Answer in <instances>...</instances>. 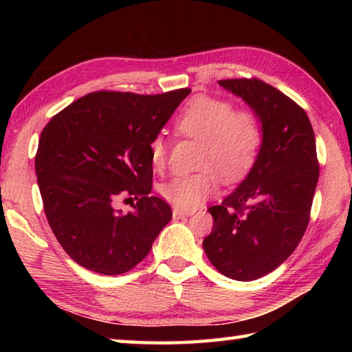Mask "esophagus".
Here are the masks:
<instances>
[{"mask_svg": "<svg viewBox=\"0 0 352 352\" xmlns=\"http://www.w3.org/2000/svg\"><path fill=\"white\" fill-rule=\"evenodd\" d=\"M172 216H174V219H183V218H189V216H192V213L180 210V208H174V210H172Z\"/></svg>", "mask_w": 352, "mask_h": 352, "instance_id": "1", "label": "esophagus"}]
</instances>
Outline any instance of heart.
<instances>
[{"label":"heart","instance_id":"b5f03b06","mask_svg":"<svg viewBox=\"0 0 352 352\" xmlns=\"http://www.w3.org/2000/svg\"><path fill=\"white\" fill-rule=\"evenodd\" d=\"M184 136L201 142L195 174L174 175L160 186V195L180 210H193L218 189V175L236 183L248 174L261 145V126L251 110H233L231 102L198 95L186 104L175 121ZM153 168L166 163V145L162 138L151 144Z\"/></svg>","mask_w":352,"mask_h":352}]
</instances>
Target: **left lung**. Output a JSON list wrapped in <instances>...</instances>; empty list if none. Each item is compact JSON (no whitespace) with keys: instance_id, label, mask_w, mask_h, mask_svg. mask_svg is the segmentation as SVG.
I'll list each match as a JSON object with an SVG mask.
<instances>
[{"instance_id":"left-lung-1","label":"left lung","mask_w":352,"mask_h":352,"mask_svg":"<svg viewBox=\"0 0 352 352\" xmlns=\"http://www.w3.org/2000/svg\"><path fill=\"white\" fill-rule=\"evenodd\" d=\"M261 124V145L239 188L208 212L213 228L203 246L228 278L257 280L295 251L309 226L319 164L307 113L258 78L221 80Z\"/></svg>"}]
</instances>
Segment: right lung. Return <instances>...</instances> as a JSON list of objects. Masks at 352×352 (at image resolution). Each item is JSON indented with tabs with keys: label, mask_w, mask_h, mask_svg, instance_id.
Segmentation results:
<instances>
[{
	"label": "right lung",
	"mask_w": 352,
	"mask_h": 352,
	"mask_svg": "<svg viewBox=\"0 0 352 352\" xmlns=\"http://www.w3.org/2000/svg\"><path fill=\"white\" fill-rule=\"evenodd\" d=\"M189 94L100 91L45 125L34 160L43 210L58 243L80 266L104 275L130 271L170 221L169 204L149 197V149ZM119 196L138 199L133 212L116 210Z\"/></svg>",
	"instance_id": "1"
}]
</instances>
